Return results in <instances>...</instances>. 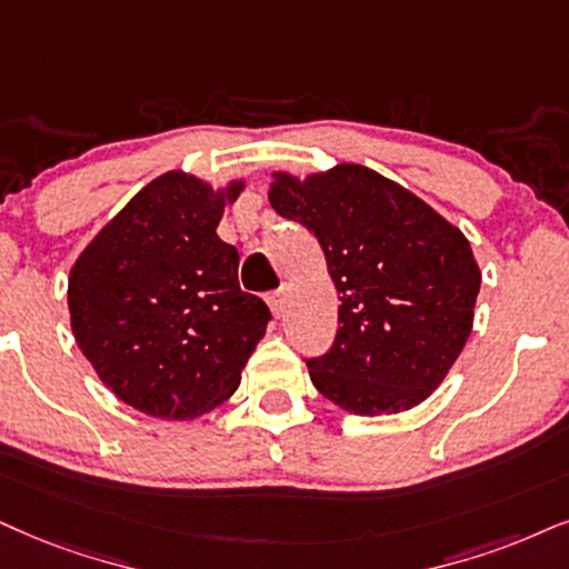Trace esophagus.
I'll return each mask as SVG.
<instances>
[{
  "label": "esophagus",
  "mask_w": 569,
  "mask_h": 569,
  "mask_svg": "<svg viewBox=\"0 0 569 569\" xmlns=\"http://www.w3.org/2000/svg\"><path fill=\"white\" fill-rule=\"evenodd\" d=\"M286 301H289V293H286V289H280V291L270 293V297H268L270 312L276 315V318H283V315H286Z\"/></svg>",
  "instance_id": "esophagus-1"
}]
</instances>
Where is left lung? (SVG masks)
<instances>
[{
    "instance_id": "left-lung-1",
    "label": "left lung",
    "mask_w": 569,
    "mask_h": 569,
    "mask_svg": "<svg viewBox=\"0 0 569 569\" xmlns=\"http://www.w3.org/2000/svg\"><path fill=\"white\" fill-rule=\"evenodd\" d=\"M272 210L315 233L338 291V333L309 359L318 391L351 415L422 405L462 355L480 268L470 241L405 186L357 162L272 172Z\"/></svg>"
}]
</instances>
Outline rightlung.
<instances>
[{"mask_svg":"<svg viewBox=\"0 0 569 569\" xmlns=\"http://www.w3.org/2000/svg\"><path fill=\"white\" fill-rule=\"evenodd\" d=\"M243 178L212 186L186 170L147 183L78 254L68 309L78 349L128 407L197 420L228 401L270 320L239 286L220 241Z\"/></svg>","mask_w":569,"mask_h":569,"instance_id":"add662e5","label":"right lung"}]
</instances>
